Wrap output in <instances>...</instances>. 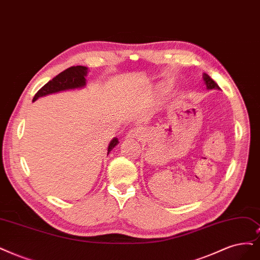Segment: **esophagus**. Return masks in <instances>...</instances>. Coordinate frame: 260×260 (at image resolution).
I'll return each mask as SVG.
<instances>
[{
    "label": "esophagus",
    "mask_w": 260,
    "mask_h": 260,
    "mask_svg": "<svg viewBox=\"0 0 260 260\" xmlns=\"http://www.w3.org/2000/svg\"><path fill=\"white\" fill-rule=\"evenodd\" d=\"M143 131L142 128H132L128 131V133L126 134V140H135V139H141V137L143 136Z\"/></svg>",
    "instance_id": "obj_1"
}]
</instances>
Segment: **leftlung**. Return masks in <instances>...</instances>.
Instances as JSON below:
<instances>
[{"label":"left lung","mask_w":260,"mask_h":260,"mask_svg":"<svg viewBox=\"0 0 260 260\" xmlns=\"http://www.w3.org/2000/svg\"><path fill=\"white\" fill-rule=\"evenodd\" d=\"M204 80H205V82H206V84H207V88H208V89H217V90H219V86L216 84V82H215L212 78H211V77H210L209 75L205 74Z\"/></svg>","instance_id":"8db88e82"}]
</instances>
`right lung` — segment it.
<instances>
[{"instance_id": "obj_1", "label": "right lung", "mask_w": 260, "mask_h": 260, "mask_svg": "<svg viewBox=\"0 0 260 260\" xmlns=\"http://www.w3.org/2000/svg\"><path fill=\"white\" fill-rule=\"evenodd\" d=\"M86 67L85 66H72L69 69L63 71L50 81H48L44 86L37 91L33 98V102L36 101L41 96H45L47 94L55 93L59 91H64L69 89L81 88L85 85V76H86ZM119 143L118 139L114 138L108 147V153Z\"/></svg>"}]
</instances>
